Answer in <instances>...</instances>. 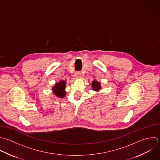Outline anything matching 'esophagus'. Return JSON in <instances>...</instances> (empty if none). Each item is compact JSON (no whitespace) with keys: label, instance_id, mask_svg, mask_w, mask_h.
I'll list each match as a JSON object with an SVG mask.
<instances>
[{"label":"esophagus","instance_id":"1","mask_svg":"<svg viewBox=\"0 0 160 160\" xmlns=\"http://www.w3.org/2000/svg\"><path fill=\"white\" fill-rule=\"evenodd\" d=\"M82 76V73L80 72H77L75 73V77H80Z\"/></svg>","mask_w":160,"mask_h":160}]
</instances>
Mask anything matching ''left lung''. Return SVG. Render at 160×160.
Instances as JSON below:
<instances>
[{
	"mask_svg": "<svg viewBox=\"0 0 160 160\" xmlns=\"http://www.w3.org/2000/svg\"><path fill=\"white\" fill-rule=\"evenodd\" d=\"M92 88L94 91H99L100 89H101V86H100V83L97 82V80H94L92 82Z\"/></svg>",
	"mask_w": 160,
	"mask_h": 160,
	"instance_id": "left-lung-1",
	"label": "left lung"
}]
</instances>
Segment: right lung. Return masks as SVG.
Here are the masks:
<instances>
[{
	"mask_svg": "<svg viewBox=\"0 0 160 160\" xmlns=\"http://www.w3.org/2000/svg\"><path fill=\"white\" fill-rule=\"evenodd\" d=\"M66 82L64 80H61L60 82L55 83L53 87L52 90L53 93L58 98H63L66 95L65 92Z\"/></svg>",
	"mask_w": 160,
	"mask_h": 160,
	"instance_id": "add662e5",
	"label": "right lung"
}]
</instances>
